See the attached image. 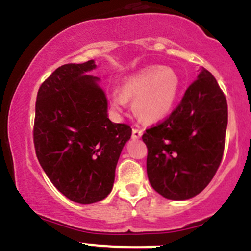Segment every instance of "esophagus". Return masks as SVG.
I'll list each match as a JSON object with an SVG mask.
<instances>
[{
  "label": "esophagus",
  "mask_w": 251,
  "mask_h": 251,
  "mask_svg": "<svg viewBox=\"0 0 251 251\" xmlns=\"http://www.w3.org/2000/svg\"><path fill=\"white\" fill-rule=\"evenodd\" d=\"M141 135H143V130L138 128H133V131H131V136L133 139H140Z\"/></svg>",
  "instance_id": "obj_1"
}]
</instances>
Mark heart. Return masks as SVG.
I'll return each instance as SVG.
<instances>
[{
  "instance_id": "b5f03b06",
  "label": "heart",
  "mask_w": 251,
  "mask_h": 251,
  "mask_svg": "<svg viewBox=\"0 0 251 251\" xmlns=\"http://www.w3.org/2000/svg\"><path fill=\"white\" fill-rule=\"evenodd\" d=\"M180 90V80L173 69L151 66L126 79L122 91H113L111 105L118 113L134 101V111L146 123L165 120L175 107Z\"/></svg>"
}]
</instances>
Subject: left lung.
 <instances>
[{"instance_id":"left-lung-1","label":"left lung","mask_w":251,"mask_h":251,"mask_svg":"<svg viewBox=\"0 0 251 251\" xmlns=\"http://www.w3.org/2000/svg\"><path fill=\"white\" fill-rule=\"evenodd\" d=\"M227 123V100L212 74L201 68L170 117L144 133L151 187L170 200L201 193L222 160Z\"/></svg>"}]
</instances>
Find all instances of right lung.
<instances>
[{
    "label": "right lung",
    "instance_id": "right-lung-1",
    "mask_svg": "<svg viewBox=\"0 0 251 251\" xmlns=\"http://www.w3.org/2000/svg\"><path fill=\"white\" fill-rule=\"evenodd\" d=\"M94 59L58 67L38 91L34 123L36 156L52 184L78 204L101 201L131 128L111 122Z\"/></svg>",
    "mask_w": 251,
    "mask_h": 251
}]
</instances>
